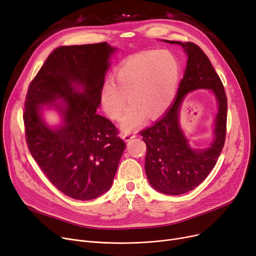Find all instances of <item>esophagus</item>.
Listing matches in <instances>:
<instances>
[{
	"mask_svg": "<svg viewBox=\"0 0 256 256\" xmlns=\"http://www.w3.org/2000/svg\"><path fill=\"white\" fill-rule=\"evenodd\" d=\"M122 137V139H124V141H130V139H132V138H135L136 137V135L135 134H132V132H126V134H124L121 136Z\"/></svg>",
	"mask_w": 256,
	"mask_h": 256,
	"instance_id": "obj_1",
	"label": "esophagus"
}]
</instances>
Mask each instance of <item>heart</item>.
Listing matches in <instances>:
<instances>
[{
  "instance_id": "1",
  "label": "heart",
  "mask_w": 256,
  "mask_h": 256,
  "mask_svg": "<svg viewBox=\"0 0 256 256\" xmlns=\"http://www.w3.org/2000/svg\"><path fill=\"white\" fill-rule=\"evenodd\" d=\"M182 66L174 53L168 50H148L132 55L114 72V82H104L100 100L104 113L112 120L120 119L124 132H132L146 119L158 118L174 102Z\"/></svg>"
}]
</instances>
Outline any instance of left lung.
Segmentation results:
<instances>
[{
	"mask_svg": "<svg viewBox=\"0 0 256 256\" xmlns=\"http://www.w3.org/2000/svg\"><path fill=\"white\" fill-rule=\"evenodd\" d=\"M165 42L183 47L188 56L186 70L172 106L154 126L140 132V135L146 144L144 166L150 184L162 194L178 196L201 184L218 162L226 139L227 96L220 76L201 48L192 42ZM198 88L212 90L219 104L215 139L205 150H194L188 146L178 124L184 98Z\"/></svg>",
	"mask_w": 256,
	"mask_h": 256,
	"instance_id": "8db88e82",
	"label": "left lung"
}]
</instances>
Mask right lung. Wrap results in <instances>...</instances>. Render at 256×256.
<instances>
[{
    "label": "right lung",
    "instance_id": "1",
    "mask_svg": "<svg viewBox=\"0 0 256 256\" xmlns=\"http://www.w3.org/2000/svg\"><path fill=\"white\" fill-rule=\"evenodd\" d=\"M115 50L104 42L54 49L26 95L23 118L30 154L60 192L82 201L110 190L126 148L113 122L96 113ZM58 98L64 105L54 104ZM50 103L63 115L58 129L41 119V106Z\"/></svg>",
    "mask_w": 256,
    "mask_h": 256
}]
</instances>
